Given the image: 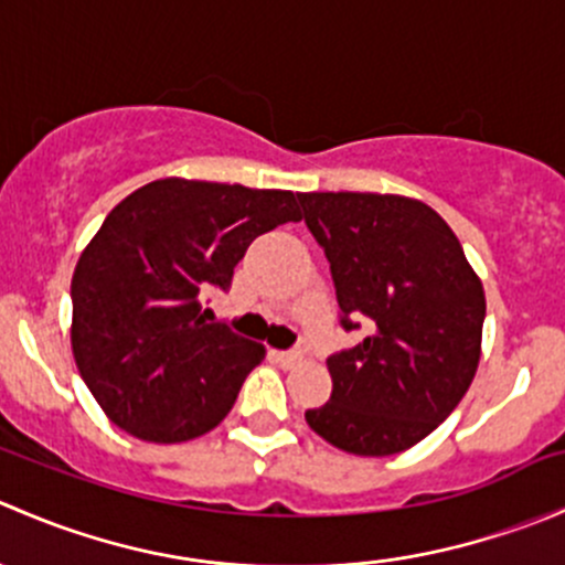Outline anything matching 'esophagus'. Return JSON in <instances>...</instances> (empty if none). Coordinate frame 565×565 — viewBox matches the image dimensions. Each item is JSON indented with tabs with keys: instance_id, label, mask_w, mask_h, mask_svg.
Masks as SVG:
<instances>
[{
	"instance_id": "1",
	"label": "esophagus",
	"mask_w": 565,
	"mask_h": 565,
	"mask_svg": "<svg viewBox=\"0 0 565 565\" xmlns=\"http://www.w3.org/2000/svg\"><path fill=\"white\" fill-rule=\"evenodd\" d=\"M270 358L278 363V366L289 369V366H295V363H298L303 355H300L298 350H273Z\"/></svg>"
}]
</instances>
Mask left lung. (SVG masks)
<instances>
[{"label":"left lung","instance_id":"8db88e82","mask_svg":"<svg viewBox=\"0 0 565 565\" xmlns=\"http://www.w3.org/2000/svg\"><path fill=\"white\" fill-rule=\"evenodd\" d=\"M330 262L341 328L366 339L328 358L330 402L306 409L322 440L358 457L407 451L461 402L481 358L487 300L451 226L393 193H298Z\"/></svg>","mask_w":565,"mask_h":565}]
</instances>
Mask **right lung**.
Instances as JSON below:
<instances>
[{"mask_svg": "<svg viewBox=\"0 0 565 565\" xmlns=\"http://www.w3.org/2000/svg\"><path fill=\"white\" fill-rule=\"evenodd\" d=\"M300 221L292 191L167 177L106 215L73 273V358L95 402L147 443L215 429L265 347L207 322L202 298L230 289L265 232Z\"/></svg>", "mask_w": 565, "mask_h": 565, "instance_id": "right-lung-1", "label": "right lung"}]
</instances>
